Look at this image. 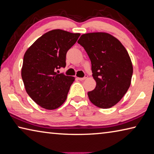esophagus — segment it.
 <instances>
[{
	"label": "esophagus",
	"mask_w": 154,
	"mask_h": 154,
	"mask_svg": "<svg viewBox=\"0 0 154 154\" xmlns=\"http://www.w3.org/2000/svg\"><path fill=\"white\" fill-rule=\"evenodd\" d=\"M88 76H87V75H86L85 74V75L83 78H78V79H79V80H85L86 79H87Z\"/></svg>",
	"instance_id": "obj_1"
}]
</instances>
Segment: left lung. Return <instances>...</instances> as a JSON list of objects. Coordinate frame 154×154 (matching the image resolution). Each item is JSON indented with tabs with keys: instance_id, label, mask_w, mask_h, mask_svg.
Returning <instances> with one entry per match:
<instances>
[{
	"instance_id": "left-lung-1",
	"label": "left lung",
	"mask_w": 154,
	"mask_h": 154,
	"mask_svg": "<svg viewBox=\"0 0 154 154\" xmlns=\"http://www.w3.org/2000/svg\"><path fill=\"white\" fill-rule=\"evenodd\" d=\"M78 43L91 61L96 87L88 92L91 103L107 109L120 101L130 87L133 65L127 51L119 40L105 32L82 34Z\"/></svg>"
}]
</instances>
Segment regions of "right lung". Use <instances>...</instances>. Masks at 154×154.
I'll list each match as a JSON object with an SVG mask.
<instances>
[{"mask_svg":"<svg viewBox=\"0 0 154 154\" xmlns=\"http://www.w3.org/2000/svg\"><path fill=\"white\" fill-rule=\"evenodd\" d=\"M80 34L53 29L38 38L23 56L21 78L27 93L38 106L55 109L66 100L74 78L58 74L66 66L67 51Z\"/></svg>","mask_w":154,"mask_h":154,"instance_id":"right-lung-1","label":"right lung"}]
</instances>
